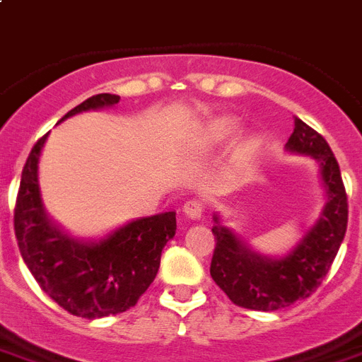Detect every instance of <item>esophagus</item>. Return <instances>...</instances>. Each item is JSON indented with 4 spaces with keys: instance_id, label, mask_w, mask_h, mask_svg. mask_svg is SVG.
Instances as JSON below:
<instances>
[{
    "instance_id": "1",
    "label": "esophagus",
    "mask_w": 362,
    "mask_h": 362,
    "mask_svg": "<svg viewBox=\"0 0 362 362\" xmlns=\"http://www.w3.org/2000/svg\"><path fill=\"white\" fill-rule=\"evenodd\" d=\"M184 214L191 218H200L202 214H204V202L197 199L187 200L186 204H184Z\"/></svg>"
}]
</instances>
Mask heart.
<instances>
[{"label":"heart","instance_id":"heart-1","mask_svg":"<svg viewBox=\"0 0 362 362\" xmlns=\"http://www.w3.org/2000/svg\"><path fill=\"white\" fill-rule=\"evenodd\" d=\"M235 130H238V119L230 115H221L204 124V129L200 130V141L204 145H218L232 138Z\"/></svg>","mask_w":362,"mask_h":362}]
</instances>
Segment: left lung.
<instances>
[{"label":"left lung","mask_w":362,"mask_h":362,"mask_svg":"<svg viewBox=\"0 0 362 362\" xmlns=\"http://www.w3.org/2000/svg\"><path fill=\"white\" fill-rule=\"evenodd\" d=\"M285 147L317 160L327 197L320 218L296 248L281 259H269L221 226L218 217L211 228L215 250L209 274L235 305L254 311H276L309 298L329 272L348 226V197L339 162L326 139L294 117V130Z\"/></svg>","instance_id":"1"}]
</instances>
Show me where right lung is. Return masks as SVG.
<instances>
[{"label": "right lung", "instance_id": "right-lung-1", "mask_svg": "<svg viewBox=\"0 0 362 362\" xmlns=\"http://www.w3.org/2000/svg\"><path fill=\"white\" fill-rule=\"evenodd\" d=\"M119 103L97 93L64 115ZM49 134V132H47ZM47 134L33 147L21 171L14 208V233L27 269L40 289L62 309L83 318H103L134 308L160 269L165 243L175 238V211L124 224L99 243L69 239L49 223L38 189V158Z\"/></svg>", "mask_w": 362, "mask_h": 362}]
</instances>
